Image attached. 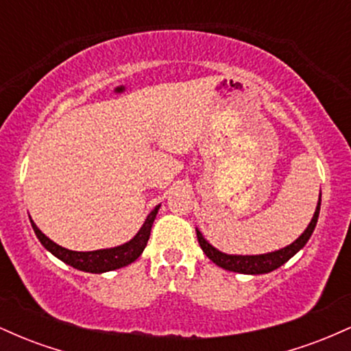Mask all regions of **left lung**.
I'll use <instances>...</instances> for the list:
<instances>
[{"label": "left lung", "instance_id": "1", "mask_svg": "<svg viewBox=\"0 0 351 351\" xmlns=\"http://www.w3.org/2000/svg\"><path fill=\"white\" fill-rule=\"evenodd\" d=\"M322 196V195H320ZM320 198H318L317 203V209L313 213L312 221L307 226L302 234L293 241L292 244L285 245V247L279 249V251H274V252H267V254H259V256H236V254H226V252H221L217 251L216 247H213L211 244L204 239L203 234L199 232V229H196V236H198V243L203 249V252L206 254L209 259L213 261L216 265L219 267L226 269V271L231 272H239V274H251V276H257V274H267L276 271L279 269L280 265H284L287 263L291 257L295 256L297 252L307 244V241L312 236L313 229L317 226V221H318V213H320Z\"/></svg>", "mask_w": 351, "mask_h": 351}]
</instances>
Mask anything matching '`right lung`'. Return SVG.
Masks as SVG:
<instances>
[{"mask_svg":"<svg viewBox=\"0 0 351 351\" xmlns=\"http://www.w3.org/2000/svg\"><path fill=\"white\" fill-rule=\"evenodd\" d=\"M160 204L155 206V209L147 216L143 226L140 228V231L132 237L128 243L122 245H117V247L110 249H99V251H88V252H77V251H69V249L62 247V245L56 244L54 241H51L46 234H43L39 231V228L36 226L34 221L31 219V226H33L36 236L41 241V244L47 249L51 254H54L58 259L66 263L71 267L79 269L84 272H92V274H102L108 271H115V269L125 267V265L132 264L140 257V254L143 252L145 245H147L148 239H150V231L153 226V221H155L156 213H158Z\"/></svg>","mask_w":351,"mask_h":351,"instance_id":"1","label":"right lung"}]
</instances>
